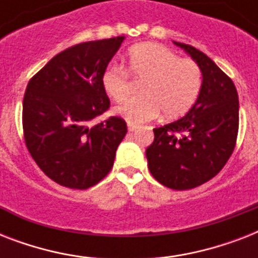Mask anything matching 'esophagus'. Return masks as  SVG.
I'll use <instances>...</instances> for the list:
<instances>
[{
    "label": "esophagus",
    "mask_w": 258,
    "mask_h": 258,
    "mask_svg": "<svg viewBox=\"0 0 258 258\" xmlns=\"http://www.w3.org/2000/svg\"><path fill=\"white\" fill-rule=\"evenodd\" d=\"M127 127H128L130 133H134V131L138 128V125L134 124V123H127Z\"/></svg>",
    "instance_id": "1"
}]
</instances>
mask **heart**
<instances>
[{
  "mask_svg": "<svg viewBox=\"0 0 258 258\" xmlns=\"http://www.w3.org/2000/svg\"><path fill=\"white\" fill-rule=\"evenodd\" d=\"M134 82L141 83V96L115 107V113L128 123L150 120L161 112L165 119L182 116L196 104L202 88V71L194 60L180 58L159 44L143 42L130 48L125 68L108 64L101 74V87L113 100L128 96Z\"/></svg>",
  "mask_w": 258,
  "mask_h": 258,
  "instance_id": "obj_1",
  "label": "heart"
}]
</instances>
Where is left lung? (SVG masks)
<instances>
[{
	"label": "left lung",
	"mask_w": 258,
	"mask_h": 258,
	"mask_svg": "<svg viewBox=\"0 0 258 258\" xmlns=\"http://www.w3.org/2000/svg\"><path fill=\"white\" fill-rule=\"evenodd\" d=\"M202 71V88L196 104L183 117L154 128L146 150L155 179L172 190L204 184L222 170L236 147L238 93L228 75L194 46L174 41Z\"/></svg>",
	"instance_id": "1"
}]
</instances>
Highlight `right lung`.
<instances>
[{
	"label": "right lung",
	"mask_w": 258,
	"mask_h": 258,
	"mask_svg": "<svg viewBox=\"0 0 258 258\" xmlns=\"http://www.w3.org/2000/svg\"><path fill=\"white\" fill-rule=\"evenodd\" d=\"M124 36L87 41L67 48L42 67L26 87L22 128L26 149L56 183L86 190L112 169L127 124L111 116L91 120L109 108L101 74Z\"/></svg>",
	"instance_id": "1"
}]
</instances>
